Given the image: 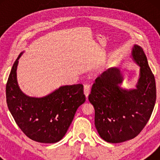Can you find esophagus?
I'll return each mask as SVG.
<instances>
[{
	"label": "esophagus",
	"mask_w": 160,
	"mask_h": 160,
	"mask_svg": "<svg viewBox=\"0 0 160 160\" xmlns=\"http://www.w3.org/2000/svg\"><path fill=\"white\" fill-rule=\"evenodd\" d=\"M89 92H90V87H89V84H84V93L86 98H88L89 95Z\"/></svg>",
	"instance_id": "obj_1"
}]
</instances>
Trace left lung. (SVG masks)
Here are the masks:
<instances>
[{
	"label": "left lung",
	"instance_id": "left-lung-1",
	"mask_svg": "<svg viewBox=\"0 0 160 160\" xmlns=\"http://www.w3.org/2000/svg\"><path fill=\"white\" fill-rule=\"evenodd\" d=\"M130 58L140 68L135 88L122 87L121 71L111 67L96 78L89 95L95 108V128L108 143L136 137L149 120L156 102L155 78L142 47L133 45Z\"/></svg>",
	"mask_w": 160,
	"mask_h": 160
}]
</instances>
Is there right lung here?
<instances>
[{"label":"right lung","mask_w":160,"mask_h":160,"mask_svg":"<svg viewBox=\"0 0 160 160\" xmlns=\"http://www.w3.org/2000/svg\"><path fill=\"white\" fill-rule=\"evenodd\" d=\"M21 52L13 65L6 84L8 110L22 131L39 143H54L67 132L76 111L85 102L82 84L63 85L41 98L30 97L21 90L17 78Z\"/></svg>","instance_id":"obj_1"}]
</instances>
